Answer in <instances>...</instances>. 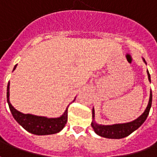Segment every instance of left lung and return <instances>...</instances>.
<instances>
[{
	"instance_id": "8db88e82",
	"label": "left lung",
	"mask_w": 157,
	"mask_h": 157,
	"mask_svg": "<svg viewBox=\"0 0 157 157\" xmlns=\"http://www.w3.org/2000/svg\"><path fill=\"white\" fill-rule=\"evenodd\" d=\"M144 62L146 63L144 59H143ZM148 79L151 82V75L147 70ZM151 104H152V94H150V99L148 103L147 107L144 110V112L138 117L136 120L127 122V123H121V124H114V125H99L94 121V109H93V121H92V127L94 128V132L97 133L98 135L107 138V139H122L127 136L130 135L132 132H134L136 129L140 128L141 125L146 120L150 109H151Z\"/></svg>"
}]
</instances>
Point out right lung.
<instances>
[{
	"label": "right lung",
	"instance_id": "obj_1",
	"mask_svg": "<svg viewBox=\"0 0 157 157\" xmlns=\"http://www.w3.org/2000/svg\"><path fill=\"white\" fill-rule=\"evenodd\" d=\"M16 67L17 64L14 66L13 71ZM9 86L10 82H8L6 90V98L9 109L14 119L26 131L36 135H48L60 132L64 128L68 120V109H65L63 115L58 118H48L45 117L34 116L31 114H24L17 110L11 105L9 101Z\"/></svg>",
	"mask_w": 157,
	"mask_h": 157
}]
</instances>
